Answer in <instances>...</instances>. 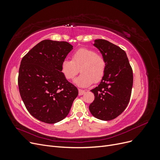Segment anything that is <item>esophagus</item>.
<instances>
[{"instance_id": "1", "label": "esophagus", "mask_w": 160, "mask_h": 160, "mask_svg": "<svg viewBox=\"0 0 160 160\" xmlns=\"http://www.w3.org/2000/svg\"><path fill=\"white\" fill-rule=\"evenodd\" d=\"M85 91L82 90V89H79V95H83V94H85Z\"/></svg>"}]
</instances>
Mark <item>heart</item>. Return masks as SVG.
<instances>
[{
  "label": "heart",
  "instance_id": "b5f03b06",
  "mask_svg": "<svg viewBox=\"0 0 160 160\" xmlns=\"http://www.w3.org/2000/svg\"><path fill=\"white\" fill-rule=\"evenodd\" d=\"M81 74L74 80V83L80 88H86L95 82L99 81L106 69L104 57L97 54L94 50L81 48L72 55V59H65L61 62V72L67 79H72L78 73Z\"/></svg>",
  "mask_w": 160,
  "mask_h": 160
}]
</instances>
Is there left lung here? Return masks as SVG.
<instances>
[{"instance_id": "obj_1", "label": "left lung", "mask_w": 160, "mask_h": 160, "mask_svg": "<svg viewBox=\"0 0 160 160\" xmlns=\"http://www.w3.org/2000/svg\"><path fill=\"white\" fill-rule=\"evenodd\" d=\"M106 61V69L99 85L91 90L95 99L89 105L91 113L103 121L113 119L127 108L133 86V72L123 49L108 41L95 39Z\"/></svg>"}]
</instances>
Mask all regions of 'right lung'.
<instances>
[{
    "instance_id": "right-lung-1",
    "label": "right lung",
    "mask_w": 160,
    "mask_h": 160,
    "mask_svg": "<svg viewBox=\"0 0 160 160\" xmlns=\"http://www.w3.org/2000/svg\"><path fill=\"white\" fill-rule=\"evenodd\" d=\"M73 49L69 42L44 40L24 56L18 72L19 92L34 118L55 123L69 114L78 89L66 79L61 62Z\"/></svg>"
}]
</instances>
